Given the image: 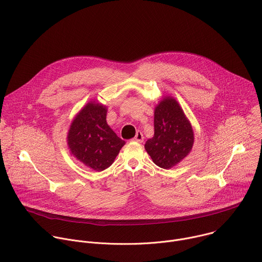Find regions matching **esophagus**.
Returning <instances> with one entry per match:
<instances>
[{
	"instance_id": "obj_1",
	"label": "esophagus",
	"mask_w": 262,
	"mask_h": 262,
	"mask_svg": "<svg viewBox=\"0 0 262 262\" xmlns=\"http://www.w3.org/2000/svg\"><path fill=\"white\" fill-rule=\"evenodd\" d=\"M134 141L138 142V143H142L144 141V137H143V134L141 132H137L136 134V137L134 138Z\"/></svg>"
}]
</instances>
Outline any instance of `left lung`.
<instances>
[{"label": "left lung", "instance_id": "8db88e82", "mask_svg": "<svg viewBox=\"0 0 262 262\" xmlns=\"http://www.w3.org/2000/svg\"><path fill=\"white\" fill-rule=\"evenodd\" d=\"M194 130L188 117L173 96H164L155 108V135L145 143L154 163L170 169L192 151Z\"/></svg>", "mask_w": 262, "mask_h": 262}]
</instances>
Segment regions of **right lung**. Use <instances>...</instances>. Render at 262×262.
Wrapping results in <instances>:
<instances>
[{
    "mask_svg": "<svg viewBox=\"0 0 262 262\" xmlns=\"http://www.w3.org/2000/svg\"><path fill=\"white\" fill-rule=\"evenodd\" d=\"M106 112L97 100L89 101L73 118L67 134L70 155L98 172L114 163L125 144L106 123Z\"/></svg>",
    "mask_w": 262,
    "mask_h": 262,
    "instance_id": "right-lung-1",
    "label": "right lung"
}]
</instances>
